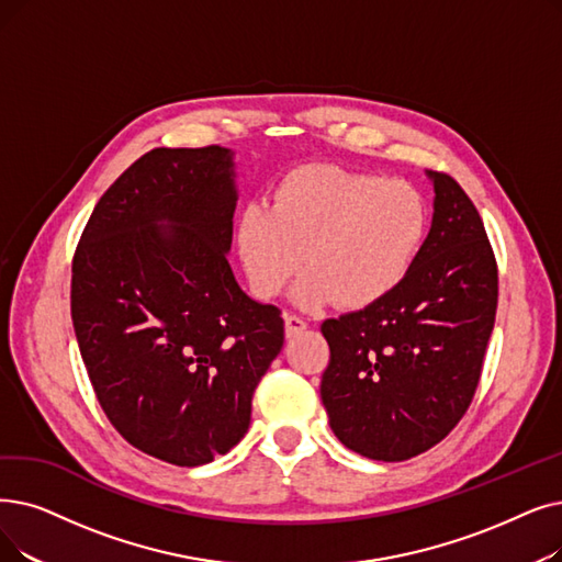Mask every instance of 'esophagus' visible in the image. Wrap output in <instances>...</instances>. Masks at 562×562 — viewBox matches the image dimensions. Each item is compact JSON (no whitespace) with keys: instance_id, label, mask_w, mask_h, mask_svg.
<instances>
[{"instance_id":"34e87169","label":"esophagus","mask_w":562,"mask_h":562,"mask_svg":"<svg viewBox=\"0 0 562 562\" xmlns=\"http://www.w3.org/2000/svg\"><path fill=\"white\" fill-rule=\"evenodd\" d=\"M307 328V322L303 319V316L299 314H284V330H286V337H294L299 333H303Z\"/></svg>"}]
</instances>
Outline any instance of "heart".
Instances as JSON below:
<instances>
[{
	"label": "heart",
	"mask_w": 562,
	"mask_h": 562,
	"mask_svg": "<svg viewBox=\"0 0 562 562\" xmlns=\"http://www.w3.org/2000/svg\"><path fill=\"white\" fill-rule=\"evenodd\" d=\"M427 225V204L408 183L314 165L289 175L271 206L243 211L238 250L261 299L282 294L305 263L299 303L364 307L402 284Z\"/></svg>",
	"instance_id": "heart-1"
}]
</instances>
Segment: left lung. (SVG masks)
<instances>
[{"label":"left lung","instance_id":"8db88e82","mask_svg":"<svg viewBox=\"0 0 562 562\" xmlns=\"http://www.w3.org/2000/svg\"><path fill=\"white\" fill-rule=\"evenodd\" d=\"M408 276L358 312L326 319L322 400L335 436L376 461L416 457L457 427L482 374L498 305V266L482 217L446 172Z\"/></svg>","mask_w":562,"mask_h":562}]
</instances>
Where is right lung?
Masks as SVG:
<instances>
[{"label": "right lung", "mask_w": 562, "mask_h": 562, "mask_svg": "<svg viewBox=\"0 0 562 562\" xmlns=\"http://www.w3.org/2000/svg\"><path fill=\"white\" fill-rule=\"evenodd\" d=\"M234 209L229 149L162 146L105 190L72 257L70 316L93 393L133 448L175 467L246 436L284 345L282 312L234 280Z\"/></svg>", "instance_id": "obj_1"}]
</instances>
